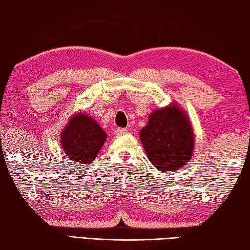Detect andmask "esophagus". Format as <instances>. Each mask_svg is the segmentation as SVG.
<instances>
[{
    "label": "esophagus",
    "instance_id": "1",
    "mask_svg": "<svg viewBox=\"0 0 250 250\" xmlns=\"http://www.w3.org/2000/svg\"><path fill=\"white\" fill-rule=\"evenodd\" d=\"M126 132H128V129H125V128H118L115 131L116 135H122V134H125Z\"/></svg>",
    "mask_w": 250,
    "mask_h": 250
}]
</instances>
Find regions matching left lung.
Returning <instances> with one entry per match:
<instances>
[{"label": "left lung", "mask_w": 250, "mask_h": 250, "mask_svg": "<svg viewBox=\"0 0 250 250\" xmlns=\"http://www.w3.org/2000/svg\"><path fill=\"white\" fill-rule=\"evenodd\" d=\"M140 140L150 162L163 172L177 170L192 158V126L175 104L151 113L140 131Z\"/></svg>", "instance_id": "left-lung-1"}]
</instances>
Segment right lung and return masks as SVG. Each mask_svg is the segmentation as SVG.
<instances>
[{
	"instance_id": "1",
	"label": "right lung",
	"mask_w": 250,
	"mask_h": 250,
	"mask_svg": "<svg viewBox=\"0 0 250 250\" xmlns=\"http://www.w3.org/2000/svg\"><path fill=\"white\" fill-rule=\"evenodd\" d=\"M104 131L86 113H77L62 132L61 141L67 158L82 164L91 163L105 141Z\"/></svg>"
}]
</instances>
